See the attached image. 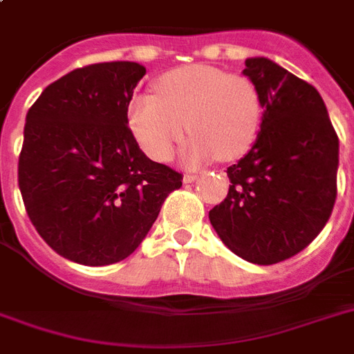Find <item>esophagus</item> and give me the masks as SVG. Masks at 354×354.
<instances>
[{
  "label": "esophagus",
  "mask_w": 354,
  "mask_h": 354,
  "mask_svg": "<svg viewBox=\"0 0 354 354\" xmlns=\"http://www.w3.org/2000/svg\"><path fill=\"white\" fill-rule=\"evenodd\" d=\"M196 182V174H185L183 176V183H193Z\"/></svg>",
  "instance_id": "1"
}]
</instances>
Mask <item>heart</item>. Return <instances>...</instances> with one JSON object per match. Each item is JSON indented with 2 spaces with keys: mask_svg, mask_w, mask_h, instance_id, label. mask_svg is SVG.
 <instances>
[{
  "mask_svg": "<svg viewBox=\"0 0 354 354\" xmlns=\"http://www.w3.org/2000/svg\"><path fill=\"white\" fill-rule=\"evenodd\" d=\"M156 91L136 95L128 106L130 128L152 160H171L187 130L194 138L185 156L193 163L239 160L257 139L263 101L246 77L187 66L160 77Z\"/></svg>",
  "mask_w": 354,
  "mask_h": 354,
  "instance_id": "b5f03b06",
  "label": "heart"
}]
</instances>
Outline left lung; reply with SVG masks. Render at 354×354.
<instances>
[{"label":"left lung","mask_w":354,"mask_h":354,"mask_svg":"<svg viewBox=\"0 0 354 354\" xmlns=\"http://www.w3.org/2000/svg\"><path fill=\"white\" fill-rule=\"evenodd\" d=\"M242 73L261 93V132L227 167L232 185L209 221L235 255L275 264L305 250L329 221L338 136L314 86L268 58H248Z\"/></svg>","instance_id":"obj_1"}]
</instances>
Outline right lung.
<instances>
[{
    "instance_id": "1",
    "label": "right lung",
    "mask_w": 354,
    "mask_h": 354,
    "mask_svg": "<svg viewBox=\"0 0 354 354\" xmlns=\"http://www.w3.org/2000/svg\"><path fill=\"white\" fill-rule=\"evenodd\" d=\"M145 73L136 62L73 69L27 112L21 198L41 239L73 263L127 259L182 187V174L149 160L128 128V104Z\"/></svg>"
}]
</instances>
